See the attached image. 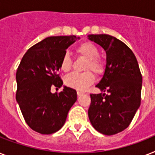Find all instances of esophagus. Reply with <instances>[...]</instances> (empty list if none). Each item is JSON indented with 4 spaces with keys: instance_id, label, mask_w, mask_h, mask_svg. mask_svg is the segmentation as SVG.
<instances>
[{
    "instance_id": "obj_1",
    "label": "esophagus",
    "mask_w": 155,
    "mask_h": 155,
    "mask_svg": "<svg viewBox=\"0 0 155 155\" xmlns=\"http://www.w3.org/2000/svg\"><path fill=\"white\" fill-rule=\"evenodd\" d=\"M83 94H84V93H83L82 92H80V91H78V92H77V95L79 96V97H80V96H81V95H83Z\"/></svg>"
}]
</instances>
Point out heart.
<instances>
[{
	"mask_svg": "<svg viewBox=\"0 0 155 155\" xmlns=\"http://www.w3.org/2000/svg\"><path fill=\"white\" fill-rule=\"evenodd\" d=\"M75 52L79 55L87 58L85 64V71L92 70L97 75H101L104 70V63L101 58H99V50L96 45L92 42H84L76 47ZM71 58L68 52L63 54L59 61V68L61 71L68 72L71 68ZM95 76L91 71L84 73H73L66 78L65 83L68 87H72L78 91H84L87 87L92 84Z\"/></svg>",
	"mask_w": 155,
	"mask_h": 155,
	"instance_id": "obj_1",
	"label": "heart"
}]
</instances>
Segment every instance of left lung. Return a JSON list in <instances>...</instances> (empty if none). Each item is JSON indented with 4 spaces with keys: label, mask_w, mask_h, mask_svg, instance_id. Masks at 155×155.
Returning a JSON list of instances; mask_svg holds the SVG:
<instances>
[{
    "label": "left lung",
    "mask_w": 155,
    "mask_h": 155,
    "mask_svg": "<svg viewBox=\"0 0 155 155\" xmlns=\"http://www.w3.org/2000/svg\"><path fill=\"white\" fill-rule=\"evenodd\" d=\"M87 37L106 52L104 73L96 87L108 92L90 95L88 117L101 134H116L130 125L140 107L142 74L134 54L120 40L108 35Z\"/></svg>",
    "instance_id": "1"
}]
</instances>
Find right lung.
<instances>
[{
	"label": "right lung",
	"mask_w": 155,
	"mask_h": 155,
	"mask_svg": "<svg viewBox=\"0 0 155 155\" xmlns=\"http://www.w3.org/2000/svg\"><path fill=\"white\" fill-rule=\"evenodd\" d=\"M80 38L75 35L48 37L34 45L22 57L16 73V100L25 122L42 134H51L63 127L68 113L77 100L76 91L61 87L59 61L68 47Z\"/></svg>",
	"instance_id": "add662e5"
}]
</instances>
